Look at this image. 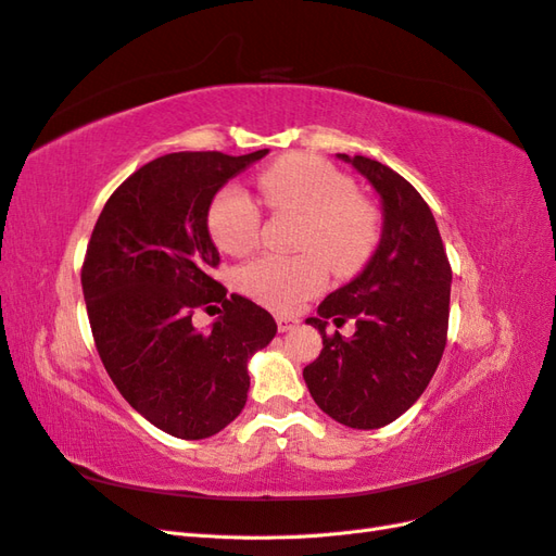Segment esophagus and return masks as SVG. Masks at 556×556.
<instances>
[{"label":"esophagus","instance_id":"esophagus-1","mask_svg":"<svg viewBox=\"0 0 556 556\" xmlns=\"http://www.w3.org/2000/svg\"><path fill=\"white\" fill-rule=\"evenodd\" d=\"M276 325H278V331H290L299 325V319L290 315H276Z\"/></svg>","mask_w":556,"mask_h":556}]
</instances>
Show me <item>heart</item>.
<instances>
[{"label":"heart","instance_id":"b5f03b06","mask_svg":"<svg viewBox=\"0 0 556 556\" xmlns=\"http://www.w3.org/2000/svg\"><path fill=\"white\" fill-rule=\"evenodd\" d=\"M266 204L301 217L296 248L301 255H262L239 268L241 290L274 311H292L327 282V265L352 274L378 241L376 211L357 197L350 176L313 155L282 157L260 176ZM262 211L239 185L217 192L208 211L215 245L229 255L255 248ZM326 260L323 261L321 257Z\"/></svg>","mask_w":556,"mask_h":556}]
</instances>
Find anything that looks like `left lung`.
Here are the masks:
<instances>
[{"label":"left lung","mask_w":556,"mask_h":556,"mask_svg":"<svg viewBox=\"0 0 556 556\" xmlns=\"http://www.w3.org/2000/svg\"><path fill=\"white\" fill-rule=\"evenodd\" d=\"M374 185L382 204V233L374 257L331 292L306 323L323 333V352L304 368L315 403L352 429L394 422L422 396L443 357L452 268L439 225L413 185L376 160L348 157ZM356 319L343 340L326 319Z\"/></svg>","instance_id":"left-lung-1"}]
</instances>
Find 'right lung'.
Instances as JSON below:
<instances>
[{"label": "right lung", "instance_id": "1", "mask_svg": "<svg viewBox=\"0 0 556 556\" xmlns=\"http://www.w3.org/2000/svg\"><path fill=\"white\" fill-rule=\"evenodd\" d=\"M266 153H172L143 164L109 197L83 262V296L106 374L134 410L182 441L208 439L239 417L248 359L278 329L271 313L227 296L211 278L220 264L211 201ZM199 307L222 313L211 332L191 323Z\"/></svg>", "mask_w": 556, "mask_h": 556}]
</instances>
